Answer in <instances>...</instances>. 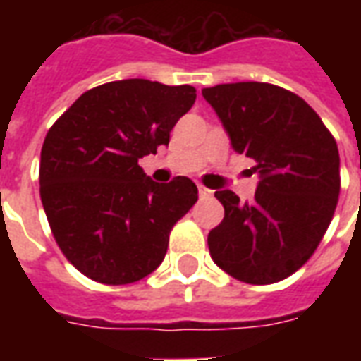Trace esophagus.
<instances>
[{"label": "esophagus", "instance_id": "34e87169", "mask_svg": "<svg viewBox=\"0 0 361 361\" xmlns=\"http://www.w3.org/2000/svg\"><path fill=\"white\" fill-rule=\"evenodd\" d=\"M199 197H201V199H211L212 191L204 188V185H199Z\"/></svg>", "mask_w": 361, "mask_h": 361}]
</instances>
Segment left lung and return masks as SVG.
<instances>
[{
    "instance_id": "left-lung-1",
    "label": "left lung",
    "mask_w": 361,
    "mask_h": 361,
    "mask_svg": "<svg viewBox=\"0 0 361 361\" xmlns=\"http://www.w3.org/2000/svg\"><path fill=\"white\" fill-rule=\"evenodd\" d=\"M238 154L253 158L255 199L230 189L214 197L224 219L209 232L212 261L247 284L286 279L313 255L341 193V158L333 135L303 98L269 82L203 89Z\"/></svg>"
}]
</instances>
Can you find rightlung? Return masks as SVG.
I'll list each match as a JSON object with an SVG mask.
<instances>
[{
  "label": "right lung",
  "mask_w": 361,
  "mask_h": 361,
  "mask_svg": "<svg viewBox=\"0 0 361 361\" xmlns=\"http://www.w3.org/2000/svg\"><path fill=\"white\" fill-rule=\"evenodd\" d=\"M195 89L126 79L87 90L50 127L40 199L67 261L102 284H131L164 261L170 230L195 204L185 176L157 183L139 158L170 142Z\"/></svg>",
  "instance_id": "obj_1"
}]
</instances>
